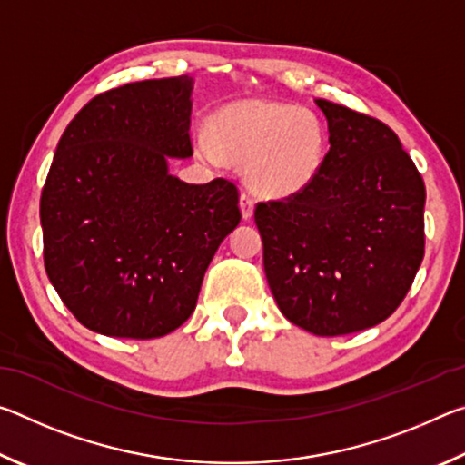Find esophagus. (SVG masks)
Returning a JSON list of instances; mask_svg holds the SVG:
<instances>
[{
    "mask_svg": "<svg viewBox=\"0 0 465 465\" xmlns=\"http://www.w3.org/2000/svg\"><path fill=\"white\" fill-rule=\"evenodd\" d=\"M240 211H242L243 219H250L252 215H254V201H252L248 194L240 196Z\"/></svg>",
    "mask_w": 465,
    "mask_h": 465,
    "instance_id": "obj_1",
    "label": "esophagus"
}]
</instances>
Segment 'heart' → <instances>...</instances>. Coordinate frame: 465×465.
I'll use <instances>...</instances> for the list:
<instances>
[{
	"label": "heart",
	"instance_id": "heart-1",
	"mask_svg": "<svg viewBox=\"0 0 465 465\" xmlns=\"http://www.w3.org/2000/svg\"><path fill=\"white\" fill-rule=\"evenodd\" d=\"M194 152L207 163L243 166V183L256 196L287 201L316 183L326 163L328 133L312 110L243 98L211 114L209 135L194 137Z\"/></svg>",
	"mask_w": 465,
	"mask_h": 465
}]
</instances>
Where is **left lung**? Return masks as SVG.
<instances>
[{
	"instance_id": "8db88e82",
	"label": "left lung",
	"mask_w": 465,
	"mask_h": 465,
	"mask_svg": "<svg viewBox=\"0 0 465 465\" xmlns=\"http://www.w3.org/2000/svg\"><path fill=\"white\" fill-rule=\"evenodd\" d=\"M330 152L308 191L261 203L254 222L279 310L316 336L390 318L424 256V183L396 133L355 110L316 100Z\"/></svg>"
}]
</instances>
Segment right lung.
Instances as JSON below:
<instances>
[{"instance_id":"1","label":"right lung","mask_w":465,"mask_h":465,"mask_svg":"<svg viewBox=\"0 0 465 465\" xmlns=\"http://www.w3.org/2000/svg\"><path fill=\"white\" fill-rule=\"evenodd\" d=\"M194 80L124 84L67 124L41 196L45 269L80 324L114 338L183 326L219 243L240 223L238 188L188 184Z\"/></svg>"}]
</instances>
